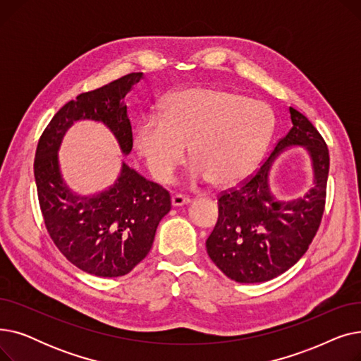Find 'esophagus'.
I'll return each mask as SVG.
<instances>
[{"mask_svg": "<svg viewBox=\"0 0 361 361\" xmlns=\"http://www.w3.org/2000/svg\"><path fill=\"white\" fill-rule=\"evenodd\" d=\"M171 203H173L174 207H180V206H184V204L190 203V199L183 196V195H174L173 197H171Z\"/></svg>", "mask_w": 361, "mask_h": 361, "instance_id": "34e87169", "label": "esophagus"}]
</instances>
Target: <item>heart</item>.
Listing matches in <instances>:
<instances>
[{"instance_id":"heart-1","label":"heart","mask_w":361,"mask_h":361,"mask_svg":"<svg viewBox=\"0 0 361 361\" xmlns=\"http://www.w3.org/2000/svg\"><path fill=\"white\" fill-rule=\"evenodd\" d=\"M275 114L262 101L221 87H184L171 92L161 116L149 114L133 131V145L150 176L168 183L185 158L188 177L228 187L247 177L267 152Z\"/></svg>"}]
</instances>
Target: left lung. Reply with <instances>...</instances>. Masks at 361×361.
<instances>
[{
  "mask_svg": "<svg viewBox=\"0 0 361 361\" xmlns=\"http://www.w3.org/2000/svg\"><path fill=\"white\" fill-rule=\"evenodd\" d=\"M293 127L257 173L218 199L219 216L206 250L230 279L267 282L288 271L309 249L325 209L329 152L314 126L290 108ZM291 147L310 154L314 183L305 195L281 201L270 188L274 159Z\"/></svg>",
  "mask_w": 361,
  "mask_h": 361,
  "instance_id": "obj_1",
  "label": "left lung"
}]
</instances>
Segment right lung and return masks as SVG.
<instances>
[{
	"instance_id": "1",
	"label": "right lung",
	"mask_w": 361,
	"mask_h": 361,
	"mask_svg": "<svg viewBox=\"0 0 361 361\" xmlns=\"http://www.w3.org/2000/svg\"><path fill=\"white\" fill-rule=\"evenodd\" d=\"M142 79L143 73H130L67 102L36 149L35 181L47 230L67 260L94 276H123L146 257L161 219L171 211V197L126 162L105 190L75 193L63 178L59 150L67 130L75 121L89 120L102 123L127 157L133 133L126 97Z\"/></svg>"
}]
</instances>
